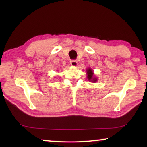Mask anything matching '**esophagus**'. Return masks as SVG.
Listing matches in <instances>:
<instances>
[{
  "label": "esophagus",
  "mask_w": 147,
  "mask_h": 147,
  "mask_svg": "<svg viewBox=\"0 0 147 147\" xmlns=\"http://www.w3.org/2000/svg\"><path fill=\"white\" fill-rule=\"evenodd\" d=\"M71 65L73 67H76L77 65H78V63H77V61L76 60H71Z\"/></svg>",
  "instance_id": "obj_1"
}]
</instances>
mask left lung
<instances>
[{
  "label": "left lung",
  "mask_w": 147,
  "mask_h": 147,
  "mask_svg": "<svg viewBox=\"0 0 147 147\" xmlns=\"http://www.w3.org/2000/svg\"><path fill=\"white\" fill-rule=\"evenodd\" d=\"M87 74H88V78L89 81H91L92 82H96L97 81V78L96 77H94L93 74V71L91 69H87Z\"/></svg>",
  "instance_id": "left-lung-1"
}]
</instances>
